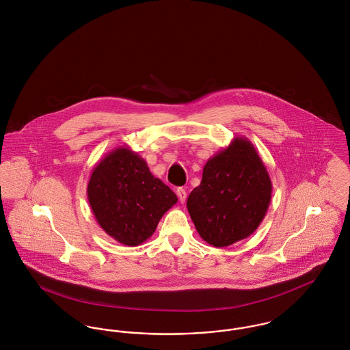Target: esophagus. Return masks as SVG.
Here are the masks:
<instances>
[{"label": "esophagus", "instance_id": "obj_1", "mask_svg": "<svg viewBox=\"0 0 350 350\" xmlns=\"http://www.w3.org/2000/svg\"><path fill=\"white\" fill-rule=\"evenodd\" d=\"M176 193H177V196H178V200H180V202L183 203V202L186 200V196H187V194H186V190H185L183 187H178V189L176 190Z\"/></svg>", "mask_w": 350, "mask_h": 350}]
</instances>
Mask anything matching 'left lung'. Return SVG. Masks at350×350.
<instances>
[{"mask_svg": "<svg viewBox=\"0 0 350 350\" xmlns=\"http://www.w3.org/2000/svg\"><path fill=\"white\" fill-rule=\"evenodd\" d=\"M271 180L254 146L236 136L203 167L186 206L200 237L217 248L254 232L271 200Z\"/></svg>", "mask_w": 350, "mask_h": 350, "instance_id": "8db88e82", "label": "left lung"}]
</instances>
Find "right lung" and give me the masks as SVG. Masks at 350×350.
<instances>
[{"instance_id": "1", "label": "right lung", "mask_w": 350, "mask_h": 350, "mask_svg": "<svg viewBox=\"0 0 350 350\" xmlns=\"http://www.w3.org/2000/svg\"><path fill=\"white\" fill-rule=\"evenodd\" d=\"M86 194L100 228L127 247L147 241L160 219L177 203L169 186L126 146L109 152L94 167Z\"/></svg>"}]
</instances>
